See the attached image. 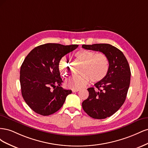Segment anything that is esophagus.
<instances>
[{"instance_id":"1","label":"esophagus","mask_w":148,"mask_h":148,"mask_svg":"<svg viewBox=\"0 0 148 148\" xmlns=\"http://www.w3.org/2000/svg\"><path fill=\"white\" fill-rule=\"evenodd\" d=\"M79 91V89H72V92H78Z\"/></svg>"}]
</instances>
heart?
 <instances>
[{
    "label": "heart",
    "mask_w": 148,
    "mask_h": 148,
    "mask_svg": "<svg viewBox=\"0 0 148 148\" xmlns=\"http://www.w3.org/2000/svg\"><path fill=\"white\" fill-rule=\"evenodd\" d=\"M75 57L83 64L81 76H74L66 82V86L72 89H80L88 84L89 80L94 83L104 79L108 74L109 62L103 53H95L92 51L82 50L75 53ZM59 69L61 75L66 77L70 73V62L62 57L59 62Z\"/></svg>",
    "instance_id": "heart-1"
}]
</instances>
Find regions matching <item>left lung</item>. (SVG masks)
I'll return each instance as SVG.
<instances>
[{
    "mask_svg": "<svg viewBox=\"0 0 148 148\" xmlns=\"http://www.w3.org/2000/svg\"><path fill=\"white\" fill-rule=\"evenodd\" d=\"M87 50L99 51L109 62L106 77L88 89L89 96L82 102L84 111L91 117L104 119L115 114L123 105L130 83L131 71L123 52L109 44L82 45Z\"/></svg>",
    "mask_w": 148,
    "mask_h": 148,
    "instance_id": "left-lung-1",
    "label": "left lung"
}]
</instances>
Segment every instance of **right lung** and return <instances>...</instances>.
I'll return each mask as SVG.
<instances>
[{
  "label": "right lung",
  "instance_id": "obj_1",
  "mask_svg": "<svg viewBox=\"0 0 148 148\" xmlns=\"http://www.w3.org/2000/svg\"><path fill=\"white\" fill-rule=\"evenodd\" d=\"M78 47L47 43L33 49L20 69L21 95L36 113L46 116L59 110L71 90L62 88L59 64L65 55Z\"/></svg>",
  "mask_w": 148,
  "mask_h": 148
}]
</instances>
